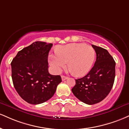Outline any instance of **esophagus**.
I'll use <instances>...</instances> for the list:
<instances>
[{
    "mask_svg": "<svg viewBox=\"0 0 129 129\" xmlns=\"http://www.w3.org/2000/svg\"><path fill=\"white\" fill-rule=\"evenodd\" d=\"M61 78H62V80L63 81V80H66L68 78V77H67V76H61Z\"/></svg>",
    "mask_w": 129,
    "mask_h": 129,
    "instance_id": "esophagus-1",
    "label": "esophagus"
}]
</instances>
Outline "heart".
I'll list each match as a JSON object with an SVG mask.
<instances>
[{"instance_id": "heart-1", "label": "heart", "mask_w": 129, "mask_h": 129, "mask_svg": "<svg viewBox=\"0 0 129 129\" xmlns=\"http://www.w3.org/2000/svg\"><path fill=\"white\" fill-rule=\"evenodd\" d=\"M56 55L49 56V62L56 72L68 67L76 76H82L90 70L95 59L94 48L83 43H71L59 46L56 50Z\"/></svg>"}]
</instances>
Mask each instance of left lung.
I'll return each mask as SVG.
<instances>
[{"instance_id": "obj_1", "label": "left lung", "mask_w": 129, "mask_h": 129, "mask_svg": "<svg viewBox=\"0 0 129 129\" xmlns=\"http://www.w3.org/2000/svg\"><path fill=\"white\" fill-rule=\"evenodd\" d=\"M92 47L97 57L94 66L86 76L76 79V85L71 89L79 100L90 105L106 98L115 77V62L108 51L95 45Z\"/></svg>"}]
</instances>
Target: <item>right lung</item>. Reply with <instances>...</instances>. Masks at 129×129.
<instances>
[{
	"instance_id": "1",
	"label": "right lung",
	"mask_w": 129,
	"mask_h": 129,
	"mask_svg": "<svg viewBox=\"0 0 129 129\" xmlns=\"http://www.w3.org/2000/svg\"><path fill=\"white\" fill-rule=\"evenodd\" d=\"M52 43L36 41L19 51L11 62L14 86L23 100L38 105L52 98L62 82L59 75L48 71V55Z\"/></svg>"
}]
</instances>
